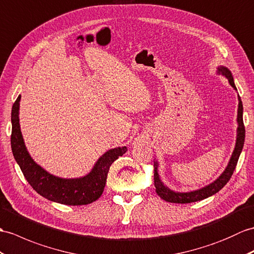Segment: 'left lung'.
I'll list each match as a JSON object with an SVG mask.
<instances>
[{"label":"left lung","mask_w":254,"mask_h":254,"mask_svg":"<svg viewBox=\"0 0 254 254\" xmlns=\"http://www.w3.org/2000/svg\"><path fill=\"white\" fill-rule=\"evenodd\" d=\"M219 73H222L223 75H225L228 79L229 84H231L236 91V85L234 83V79L232 72L226 67L221 66L219 68ZM238 115H237V122H238V127H237V139H236V146L234 152L232 155L231 160L228 162V166L225 169V171L222 173L219 179L214 181L212 184L205 186L201 190L190 191V192H175L173 190H169L168 187L163 185V183L161 180L159 179V174H158V162H155V173H154V180H155V187H156V191L158 193V196L161 199L166 200L168 202H172V203H190L194 201H199V200H203L205 198H208L212 194L216 193L217 191H220L222 188L227 184V182L231 180L232 175L235 171L236 166H237L239 156L241 154V150L244 148V144H245V136H246V129L244 126V119H243V103H241L240 96H238Z\"/></svg>","instance_id":"8db88e82"}]
</instances>
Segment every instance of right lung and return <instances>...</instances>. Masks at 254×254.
<instances>
[{
    "mask_svg": "<svg viewBox=\"0 0 254 254\" xmlns=\"http://www.w3.org/2000/svg\"><path fill=\"white\" fill-rule=\"evenodd\" d=\"M20 97H17L11 108L10 145L15 160L29 184L42 197L62 204L82 205L96 201L104 191L110 166L126 154L127 147H118L105 152L91 172L83 178L61 179L52 175L33 161L23 143L18 117Z\"/></svg>",
    "mask_w": 254,
    "mask_h": 254,
    "instance_id": "1",
    "label": "right lung"
}]
</instances>
